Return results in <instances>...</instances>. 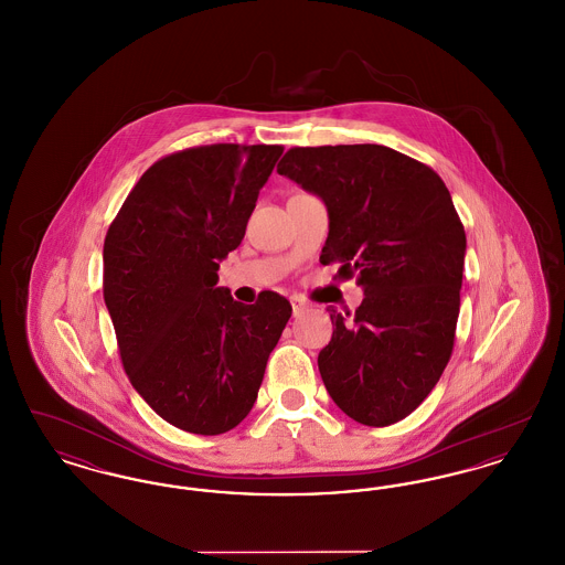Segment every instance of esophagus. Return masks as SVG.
I'll return each instance as SVG.
<instances>
[{"instance_id":"esophagus-1","label":"esophagus","mask_w":565,"mask_h":565,"mask_svg":"<svg viewBox=\"0 0 565 565\" xmlns=\"http://www.w3.org/2000/svg\"><path fill=\"white\" fill-rule=\"evenodd\" d=\"M305 309H307V305H305L302 300H298V298H292V313H295V316H300V313H305Z\"/></svg>"}]
</instances>
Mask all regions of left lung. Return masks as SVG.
Listing matches in <instances>:
<instances>
[{
  "mask_svg": "<svg viewBox=\"0 0 565 565\" xmlns=\"http://www.w3.org/2000/svg\"><path fill=\"white\" fill-rule=\"evenodd\" d=\"M322 196L320 263L364 288L355 313L330 307L323 385L358 424L383 428L428 398L456 343L466 233L440 175L376 143L290 148L277 164Z\"/></svg>",
  "mask_w": 565,
  "mask_h": 565,
  "instance_id": "left-lung-1",
  "label": "left lung"
}]
</instances>
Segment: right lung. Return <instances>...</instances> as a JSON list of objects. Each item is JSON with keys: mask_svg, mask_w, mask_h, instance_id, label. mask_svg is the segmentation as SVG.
<instances>
[{"mask_svg": "<svg viewBox=\"0 0 565 565\" xmlns=\"http://www.w3.org/2000/svg\"><path fill=\"white\" fill-rule=\"evenodd\" d=\"M284 146L212 143L154 162L104 242V298L125 373L164 422L215 436L256 403L292 305L215 288Z\"/></svg>", "mask_w": 565, "mask_h": 565, "instance_id": "right-lung-1", "label": "right lung"}]
</instances>
